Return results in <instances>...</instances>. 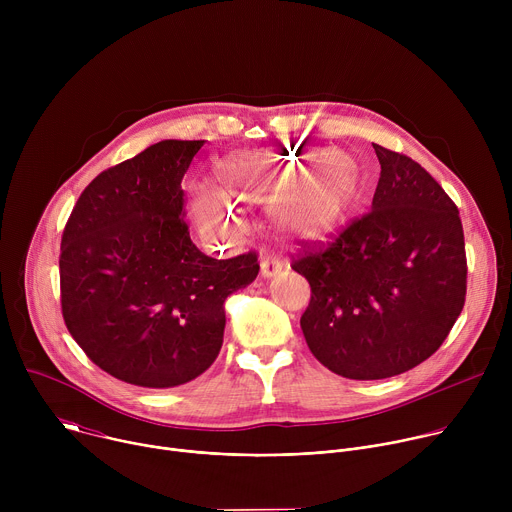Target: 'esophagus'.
I'll use <instances>...</instances> for the list:
<instances>
[{
    "label": "esophagus",
    "mask_w": 512,
    "mask_h": 512,
    "mask_svg": "<svg viewBox=\"0 0 512 512\" xmlns=\"http://www.w3.org/2000/svg\"><path fill=\"white\" fill-rule=\"evenodd\" d=\"M283 269V263L275 255H263L261 257V273L263 277H273Z\"/></svg>",
    "instance_id": "34e87169"
}]
</instances>
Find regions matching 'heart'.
I'll return each instance as SVG.
<instances>
[{
  "instance_id": "1",
  "label": "heart",
  "mask_w": 512,
  "mask_h": 512,
  "mask_svg": "<svg viewBox=\"0 0 512 512\" xmlns=\"http://www.w3.org/2000/svg\"><path fill=\"white\" fill-rule=\"evenodd\" d=\"M225 194L233 202H267L279 231L310 241L340 229L360 192V168L344 152L287 145L239 154L221 166ZM196 227L227 243L239 229L233 204L218 192L196 190L190 200Z\"/></svg>"
}]
</instances>
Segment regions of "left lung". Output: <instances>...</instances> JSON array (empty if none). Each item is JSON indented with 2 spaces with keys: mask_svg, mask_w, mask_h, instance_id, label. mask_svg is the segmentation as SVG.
Segmentation results:
<instances>
[{
  "mask_svg": "<svg viewBox=\"0 0 512 512\" xmlns=\"http://www.w3.org/2000/svg\"><path fill=\"white\" fill-rule=\"evenodd\" d=\"M373 148V210L291 263L312 287L300 320L312 354L356 381L401 375L440 348L464 308L468 273L452 198L411 158Z\"/></svg>",
  "mask_w": 512,
  "mask_h": 512,
  "instance_id": "1",
  "label": "left lung"
}]
</instances>
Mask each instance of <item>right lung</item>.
<instances>
[{
  "mask_svg": "<svg viewBox=\"0 0 512 512\" xmlns=\"http://www.w3.org/2000/svg\"><path fill=\"white\" fill-rule=\"evenodd\" d=\"M204 139H164L101 172L60 243L62 318L111 377L184 385L221 352L225 300L259 273L255 253L212 259L182 218V178Z\"/></svg>",
  "mask_w": 512,
  "mask_h": 512,
  "instance_id": "right-lung-1",
  "label": "right lung"
}]
</instances>
